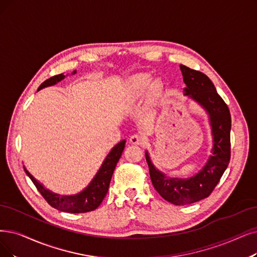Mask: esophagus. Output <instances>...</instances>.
Instances as JSON below:
<instances>
[{
    "instance_id": "1",
    "label": "esophagus",
    "mask_w": 257,
    "mask_h": 257,
    "mask_svg": "<svg viewBox=\"0 0 257 257\" xmlns=\"http://www.w3.org/2000/svg\"><path fill=\"white\" fill-rule=\"evenodd\" d=\"M130 142L132 145H135V146H139L143 142V137L141 135L138 134H134L133 136H131L130 138Z\"/></svg>"
}]
</instances>
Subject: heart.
I'll list each match as a JSON object with an SVG mask.
<instances>
[{
    "label": "heart",
    "mask_w": 257,
    "mask_h": 257,
    "mask_svg": "<svg viewBox=\"0 0 257 257\" xmlns=\"http://www.w3.org/2000/svg\"><path fill=\"white\" fill-rule=\"evenodd\" d=\"M151 77L148 75H140L135 77L132 81V88L136 96H141L146 93L147 88L150 85Z\"/></svg>",
    "instance_id": "b5f03b06"
}]
</instances>
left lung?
I'll list each match as a JSON object with an SVG mask.
<instances>
[{
	"instance_id": "8db88e82",
	"label": "left lung",
	"mask_w": 257,
	"mask_h": 257,
	"mask_svg": "<svg viewBox=\"0 0 257 257\" xmlns=\"http://www.w3.org/2000/svg\"><path fill=\"white\" fill-rule=\"evenodd\" d=\"M183 82L187 87L184 95L196 101L207 110L213 136L212 156L195 176L181 179L167 177L152 163L148 152L146 158L154 188L167 201L183 206L207 198L217 186L228 168L231 157V115L228 105L217 94L212 81L201 71L180 65Z\"/></svg>"
}]
</instances>
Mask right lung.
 Masks as SVG:
<instances>
[{
    "label": "right lung",
    "mask_w": 257,
    "mask_h": 257,
    "mask_svg": "<svg viewBox=\"0 0 257 257\" xmlns=\"http://www.w3.org/2000/svg\"><path fill=\"white\" fill-rule=\"evenodd\" d=\"M74 74H76V70L73 71V75ZM64 78L65 76L63 74L51 77L44 81L43 83L39 86L38 90L47 86L55 85ZM124 146L125 140H122L118 145L112 148L108 155L106 156L105 160L103 161V163H102V166L96 174V176L90 181L88 186L79 194L70 195V196H60L58 194L50 192L49 190L45 189L38 180H36L35 177L25 168L24 171L27 174V176L32 179L40 194L42 195L44 199L51 207L67 213H86L96 210L106 196L112 173H114L117 162L121 157V154L123 152V149H124Z\"/></svg>",
    "instance_id": "obj_1"
}]
</instances>
